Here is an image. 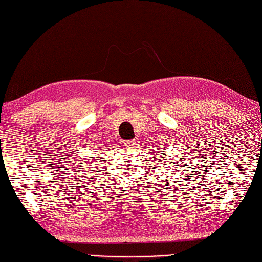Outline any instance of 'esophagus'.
<instances>
[{
  "label": "esophagus",
  "instance_id": "34e87169",
  "mask_svg": "<svg viewBox=\"0 0 262 262\" xmlns=\"http://www.w3.org/2000/svg\"><path fill=\"white\" fill-rule=\"evenodd\" d=\"M133 144H135V141H133V140H124V141H123V146H125V147H132Z\"/></svg>",
  "mask_w": 262,
  "mask_h": 262
}]
</instances>
